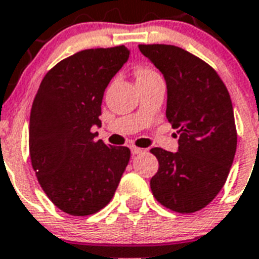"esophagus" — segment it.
Returning <instances> with one entry per match:
<instances>
[{"instance_id":"34e87169","label":"esophagus","mask_w":259,"mask_h":259,"mask_svg":"<svg viewBox=\"0 0 259 259\" xmlns=\"http://www.w3.org/2000/svg\"><path fill=\"white\" fill-rule=\"evenodd\" d=\"M132 154L137 155V154H141V153H144V149H140V148H136V146H132Z\"/></svg>"}]
</instances>
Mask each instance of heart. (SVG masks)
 Instances as JSON below:
<instances>
[{
  "instance_id": "1",
  "label": "heart",
  "mask_w": 259,
  "mask_h": 259,
  "mask_svg": "<svg viewBox=\"0 0 259 259\" xmlns=\"http://www.w3.org/2000/svg\"><path fill=\"white\" fill-rule=\"evenodd\" d=\"M154 70H151L149 68H141L137 70V79H142V78H148V77H151V75H155Z\"/></svg>"
}]
</instances>
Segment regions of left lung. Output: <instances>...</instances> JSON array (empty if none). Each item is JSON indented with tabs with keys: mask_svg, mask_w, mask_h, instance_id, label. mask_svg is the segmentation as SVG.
<instances>
[{
	"mask_svg": "<svg viewBox=\"0 0 259 259\" xmlns=\"http://www.w3.org/2000/svg\"><path fill=\"white\" fill-rule=\"evenodd\" d=\"M165 77L166 118L180 134L178 151L153 148L158 171L150 180L161 205L189 214L224 188L237 149L234 111L226 86L210 65L173 45H138Z\"/></svg>",
	"mask_w": 259,
	"mask_h": 259,
	"instance_id": "obj_1",
	"label": "left lung"
}]
</instances>
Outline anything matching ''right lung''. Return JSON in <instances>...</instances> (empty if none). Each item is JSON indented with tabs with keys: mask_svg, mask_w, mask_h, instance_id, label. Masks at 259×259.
Instances as JSON below:
<instances>
[{
	"mask_svg": "<svg viewBox=\"0 0 259 259\" xmlns=\"http://www.w3.org/2000/svg\"><path fill=\"white\" fill-rule=\"evenodd\" d=\"M129 54L121 45L65 58L46 73L31 105V166L50 201L70 215L104 209L129 163V148L94 141L92 132L101 127L105 89Z\"/></svg>",
	"mask_w": 259,
	"mask_h": 259,
	"instance_id": "add662e5",
	"label": "right lung"
}]
</instances>
